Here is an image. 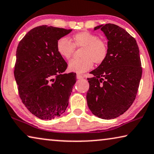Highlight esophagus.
Masks as SVG:
<instances>
[{"mask_svg": "<svg viewBox=\"0 0 154 154\" xmlns=\"http://www.w3.org/2000/svg\"><path fill=\"white\" fill-rule=\"evenodd\" d=\"M76 78H77V79H84V76H83V75H82L77 74Z\"/></svg>", "mask_w": 154, "mask_h": 154, "instance_id": "1", "label": "esophagus"}]
</instances>
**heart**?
<instances>
[{"label": "heart", "instance_id": "b5f03b06", "mask_svg": "<svg viewBox=\"0 0 154 154\" xmlns=\"http://www.w3.org/2000/svg\"><path fill=\"white\" fill-rule=\"evenodd\" d=\"M72 42L66 37L58 39L56 49L59 55L69 60L74 53L75 48H82L80 59H73L69 63L71 72L82 73L91 69L94 65L103 63L108 55V44L106 40L99 38L94 33L82 31L73 35Z\"/></svg>", "mask_w": 154, "mask_h": 154}]
</instances>
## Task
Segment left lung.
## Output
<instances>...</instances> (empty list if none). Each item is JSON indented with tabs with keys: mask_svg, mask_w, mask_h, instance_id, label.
<instances>
[{
	"mask_svg": "<svg viewBox=\"0 0 154 154\" xmlns=\"http://www.w3.org/2000/svg\"><path fill=\"white\" fill-rule=\"evenodd\" d=\"M101 29L108 39V55L90 73L87 102L94 115L104 119L119 117L130 108L137 95L142 68L136 40L119 26L107 23Z\"/></svg>",
	"mask_w": 154,
	"mask_h": 154,
	"instance_id": "left-lung-1",
	"label": "left lung"
}]
</instances>
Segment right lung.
<instances>
[{"mask_svg":"<svg viewBox=\"0 0 154 154\" xmlns=\"http://www.w3.org/2000/svg\"><path fill=\"white\" fill-rule=\"evenodd\" d=\"M72 30L40 26L30 30L17 49L14 78L19 97L32 114L53 119L65 112L76 73H64L67 63L56 49Z\"/></svg>","mask_w":154,"mask_h":154,"instance_id":"add662e5","label":"right lung"}]
</instances>
